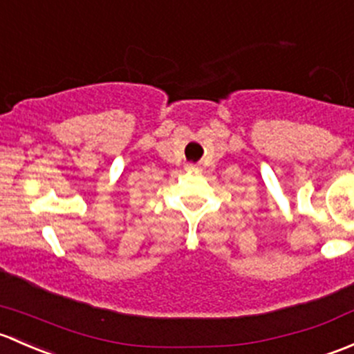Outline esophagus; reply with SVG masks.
<instances>
[{
  "instance_id": "obj_1",
  "label": "esophagus",
  "mask_w": 354,
  "mask_h": 354,
  "mask_svg": "<svg viewBox=\"0 0 354 354\" xmlns=\"http://www.w3.org/2000/svg\"><path fill=\"white\" fill-rule=\"evenodd\" d=\"M189 169H191V170H194V169H196V167H194V165H191V167H189Z\"/></svg>"
}]
</instances>
